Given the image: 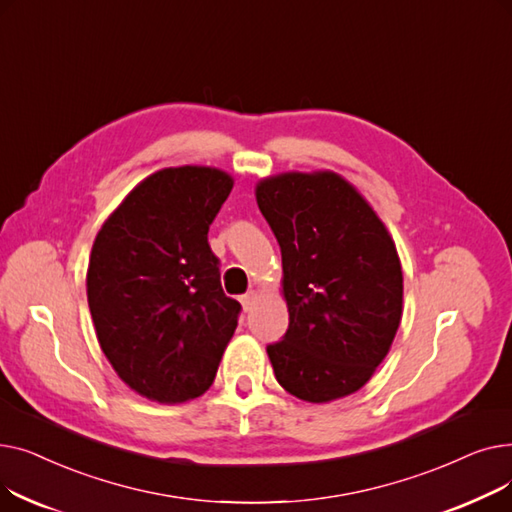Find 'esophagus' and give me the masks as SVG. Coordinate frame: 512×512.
I'll return each instance as SVG.
<instances>
[{"label": "esophagus", "mask_w": 512, "mask_h": 512, "mask_svg": "<svg viewBox=\"0 0 512 512\" xmlns=\"http://www.w3.org/2000/svg\"><path fill=\"white\" fill-rule=\"evenodd\" d=\"M255 303H257V292L255 290L242 294V297H240V305H242V309H245V311H251L255 307Z\"/></svg>", "instance_id": "1"}]
</instances>
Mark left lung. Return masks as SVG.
Segmentation results:
<instances>
[{
    "label": "left lung",
    "mask_w": 512,
    "mask_h": 512,
    "mask_svg": "<svg viewBox=\"0 0 512 512\" xmlns=\"http://www.w3.org/2000/svg\"><path fill=\"white\" fill-rule=\"evenodd\" d=\"M282 251L288 330L267 344L280 386L307 402L363 388L396 336L402 270L394 240L334 172H286L255 188Z\"/></svg>",
    "instance_id": "8db88e82"
}]
</instances>
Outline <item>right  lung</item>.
<instances>
[{
    "mask_svg": "<svg viewBox=\"0 0 512 512\" xmlns=\"http://www.w3.org/2000/svg\"><path fill=\"white\" fill-rule=\"evenodd\" d=\"M234 186L218 168L151 174L101 226L87 299L97 340L120 380L149 400L201 396L238 326L207 232Z\"/></svg>",
    "mask_w": 512,
    "mask_h": 512,
    "instance_id": "1",
    "label": "right lung"
}]
</instances>
